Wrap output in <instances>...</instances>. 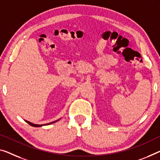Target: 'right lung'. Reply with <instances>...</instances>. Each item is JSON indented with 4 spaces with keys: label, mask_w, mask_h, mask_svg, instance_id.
Returning <instances> with one entry per match:
<instances>
[{
    "label": "right lung",
    "mask_w": 160,
    "mask_h": 160,
    "mask_svg": "<svg viewBox=\"0 0 160 160\" xmlns=\"http://www.w3.org/2000/svg\"><path fill=\"white\" fill-rule=\"evenodd\" d=\"M25 121L28 123V124H30L31 126H32V127H41V126H43V125H48V124H53V123H55V122H56L57 121H58V120H56V121H55V122H51V123H48V124H33V123H31V122H28V121H26V120H25Z\"/></svg>",
    "instance_id": "1"
}]
</instances>
